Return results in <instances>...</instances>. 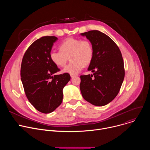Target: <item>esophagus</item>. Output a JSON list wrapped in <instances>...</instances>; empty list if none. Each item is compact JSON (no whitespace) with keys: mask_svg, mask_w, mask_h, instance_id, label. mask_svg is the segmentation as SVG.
<instances>
[{"mask_svg":"<svg viewBox=\"0 0 150 150\" xmlns=\"http://www.w3.org/2000/svg\"><path fill=\"white\" fill-rule=\"evenodd\" d=\"M76 75H72V74H71V78H74V77H75Z\"/></svg>","mask_w":150,"mask_h":150,"instance_id":"1","label":"esophagus"}]
</instances>
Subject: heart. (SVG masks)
Instances as JSON below:
<instances>
[{"label":"heart","instance_id":"b5f03b06","mask_svg":"<svg viewBox=\"0 0 150 150\" xmlns=\"http://www.w3.org/2000/svg\"><path fill=\"white\" fill-rule=\"evenodd\" d=\"M60 50H52L50 52L51 61L57 67L66 65L69 57L71 62L63 69V72L69 74H77L91 62L94 56V49L88 40L68 38L59 46Z\"/></svg>","mask_w":150,"mask_h":150}]
</instances>
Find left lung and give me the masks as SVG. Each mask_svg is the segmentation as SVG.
Listing matches in <instances>:
<instances>
[{
  "mask_svg": "<svg viewBox=\"0 0 150 150\" xmlns=\"http://www.w3.org/2000/svg\"><path fill=\"white\" fill-rule=\"evenodd\" d=\"M81 34L93 46L94 56L88 70L94 74L80 76V90L85 100L103 106L116 97L122 86L125 77L122 55L113 40L104 33L91 30Z\"/></svg>",
  "mask_w": 150,
  "mask_h": 150,
  "instance_id": "1",
  "label": "left lung"
}]
</instances>
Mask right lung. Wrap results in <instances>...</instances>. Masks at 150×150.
I'll use <instances>...</instances> for the list:
<instances>
[{"label": "right lung", "instance_id": "right-lung-1", "mask_svg": "<svg viewBox=\"0 0 150 150\" xmlns=\"http://www.w3.org/2000/svg\"><path fill=\"white\" fill-rule=\"evenodd\" d=\"M57 40L54 36L42 37L26 50L21 63V79L30 103L39 112L50 113L60 105L63 88L71 79L51 61L50 52Z\"/></svg>", "mask_w": 150, "mask_h": 150}]
</instances>
